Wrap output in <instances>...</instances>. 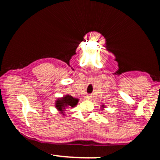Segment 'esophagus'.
<instances>
[{
    "label": "esophagus",
    "instance_id": "obj_1",
    "mask_svg": "<svg viewBox=\"0 0 160 160\" xmlns=\"http://www.w3.org/2000/svg\"><path fill=\"white\" fill-rule=\"evenodd\" d=\"M87 98H89V96H88V97H87Z\"/></svg>",
    "mask_w": 160,
    "mask_h": 160
}]
</instances>
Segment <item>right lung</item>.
<instances>
[{"mask_svg": "<svg viewBox=\"0 0 160 160\" xmlns=\"http://www.w3.org/2000/svg\"><path fill=\"white\" fill-rule=\"evenodd\" d=\"M78 102V98H73L71 95H65L62 98H58L56 101V107L62 113H64L63 111L66 108H74L77 105Z\"/></svg>", "mask_w": 160, "mask_h": 160, "instance_id": "right-lung-1", "label": "right lung"}]
</instances>
